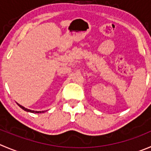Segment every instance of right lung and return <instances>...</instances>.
Segmentation results:
<instances>
[{
    "label": "right lung",
    "instance_id": "1",
    "mask_svg": "<svg viewBox=\"0 0 151 151\" xmlns=\"http://www.w3.org/2000/svg\"><path fill=\"white\" fill-rule=\"evenodd\" d=\"M17 104H18V103H17ZM18 105L19 106V107H21V108H22L23 110H25V111H27V112H30V113H44V111H34V110H29V109H27V108H25V107H23V106L20 105L19 104H18Z\"/></svg>",
    "mask_w": 151,
    "mask_h": 151
}]
</instances>
